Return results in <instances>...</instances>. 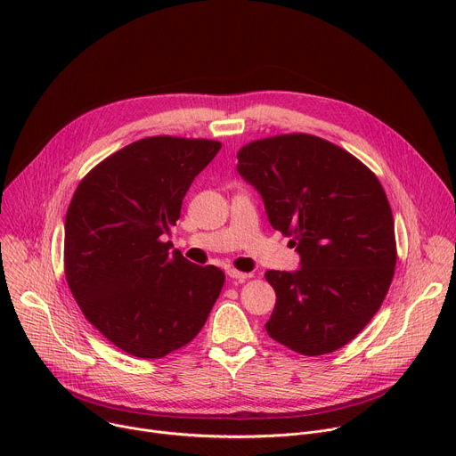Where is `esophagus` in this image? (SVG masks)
Segmentation results:
<instances>
[{"label": "esophagus", "instance_id": "1", "mask_svg": "<svg viewBox=\"0 0 456 456\" xmlns=\"http://www.w3.org/2000/svg\"><path fill=\"white\" fill-rule=\"evenodd\" d=\"M227 274H229L232 280H238V281H245V280L250 278L248 273H240V271H236V269H227Z\"/></svg>", "mask_w": 456, "mask_h": 456}]
</instances>
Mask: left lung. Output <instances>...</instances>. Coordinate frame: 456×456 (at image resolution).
<instances>
[{"label":"left lung","mask_w":456,"mask_h":456,"mask_svg":"<svg viewBox=\"0 0 456 456\" xmlns=\"http://www.w3.org/2000/svg\"><path fill=\"white\" fill-rule=\"evenodd\" d=\"M238 173L301 256L296 273H265L276 290L267 334L310 357L348 345L395 274L394 215L379 178L346 150L306 134L248 142Z\"/></svg>","instance_id":"8db88e82"}]
</instances>
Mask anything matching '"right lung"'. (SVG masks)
Returning a JSON list of instances; mask_svg holds the SVG:
<instances>
[{"mask_svg":"<svg viewBox=\"0 0 456 456\" xmlns=\"http://www.w3.org/2000/svg\"><path fill=\"white\" fill-rule=\"evenodd\" d=\"M218 141L148 137L97 164L64 220V274L94 327L122 352L160 359L206 324L225 274L191 264L162 234L220 151Z\"/></svg>","mask_w":456,"mask_h":456,"instance_id":"right-lung-1","label":"right lung"}]
</instances>
